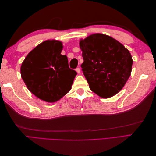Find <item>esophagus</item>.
Segmentation results:
<instances>
[{
  "instance_id": "1",
  "label": "esophagus",
  "mask_w": 156,
  "mask_h": 156,
  "mask_svg": "<svg viewBox=\"0 0 156 156\" xmlns=\"http://www.w3.org/2000/svg\"><path fill=\"white\" fill-rule=\"evenodd\" d=\"M75 71L77 72V73H80V72H81V69H80L79 68H77L76 69H75Z\"/></svg>"
}]
</instances>
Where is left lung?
Instances as JSON below:
<instances>
[{
	"mask_svg": "<svg viewBox=\"0 0 156 156\" xmlns=\"http://www.w3.org/2000/svg\"><path fill=\"white\" fill-rule=\"evenodd\" d=\"M79 47L84 60L82 70L91 90L103 98L119 93L131 73L133 59L128 49L100 33L81 39Z\"/></svg>",
	"mask_w": 156,
	"mask_h": 156,
	"instance_id": "8db88e82",
	"label": "left lung"
}]
</instances>
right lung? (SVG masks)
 Segmentation results:
<instances>
[{
    "instance_id": "1",
    "label": "right lung",
    "mask_w": 156,
    "mask_h": 156,
    "mask_svg": "<svg viewBox=\"0 0 156 156\" xmlns=\"http://www.w3.org/2000/svg\"><path fill=\"white\" fill-rule=\"evenodd\" d=\"M62 42L48 40L27 55L21 66V75L27 88L48 103L60 100L72 88L77 72L70 69L68 57L61 55Z\"/></svg>"
}]
</instances>
